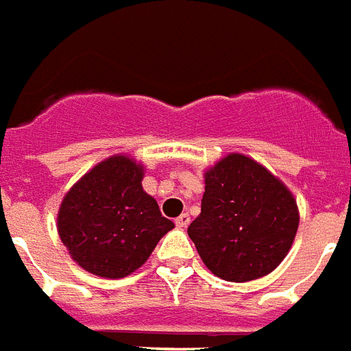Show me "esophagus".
<instances>
[{"mask_svg": "<svg viewBox=\"0 0 351 351\" xmlns=\"http://www.w3.org/2000/svg\"><path fill=\"white\" fill-rule=\"evenodd\" d=\"M189 221H191V217H189V214H180L175 219L176 227H178V228H186L189 225Z\"/></svg>", "mask_w": 351, "mask_h": 351, "instance_id": "1", "label": "esophagus"}]
</instances>
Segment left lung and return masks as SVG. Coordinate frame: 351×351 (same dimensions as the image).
Listing matches in <instances>:
<instances>
[{"label": "left lung", "mask_w": 351, "mask_h": 351, "mask_svg": "<svg viewBox=\"0 0 351 351\" xmlns=\"http://www.w3.org/2000/svg\"><path fill=\"white\" fill-rule=\"evenodd\" d=\"M201 215L188 227L206 268L230 282L271 274L292 247L298 204L268 169L228 154L204 175Z\"/></svg>", "instance_id": "1"}]
</instances>
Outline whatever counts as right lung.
<instances>
[{
    "label": "right lung",
    "instance_id": "right-lung-1",
    "mask_svg": "<svg viewBox=\"0 0 351 351\" xmlns=\"http://www.w3.org/2000/svg\"><path fill=\"white\" fill-rule=\"evenodd\" d=\"M143 167L113 156L74 184L57 215L72 258L89 274L119 279L143 266L175 223L143 191Z\"/></svg>",
    "mask_w": 351,
    "mask_h": 351
}]
</instances>
